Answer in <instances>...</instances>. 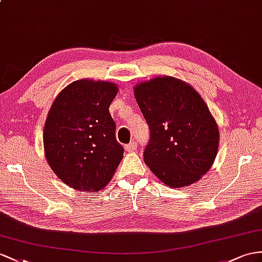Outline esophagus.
Listing matches in <instances>:
<instances>
[{
  "instance_id": "34e87169",
  "label": "esophagus",
  "mask_w": 262,
  "mask_h": 262,
  "mask_svg": "<svg viewBox=\"0 0 262 262\" xmlns=\"http://www.w3.org/2000/svg\"><path fill=\"white\" fill-rule=\"evenodd\" d=\"M136 148H137V143L136 142H130L129 144H127V145H125V149L127 150V151H134V150H136Z\"/></svg>"
}]
</instances>
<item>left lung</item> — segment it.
Wrapping results in <instances>:
<instances>
[{
  "label": "left lung",
  "mask_w": 262,
  "mask_h": 262,
  "mask_svg": "<svg viewBox=\"0 0 262 262\" xmlns=\"http://www.w3.org/2000/svg\"><path fill=\"white\" fill-rule=\"evenodd\" d=\"M135 97L149 127L147 166L172 188L196 183L210 169L219 145L217 123L204 99L170 76L140 83Z\"/></svg>",
  "instance_id": "1"
}]
</instances>
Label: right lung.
I'll return each instance as SVG.
<instances>
[{"instance_id":"right-lung-1","label":"right lung","mask_w":262,"mask_h":262,"mask_svg":"<svg viewBox=\"0 0 262 262\" xmlns=\"http://www.w3.org/2000/svg\"><path fill=\"white\" fill-rule=\"evenodd\" d=\"M117 86L79 79L58 94L46 118L44 149L57 177L72 188L100 190L123 158L110 105Z\"/></svg>"}]
</instances>
